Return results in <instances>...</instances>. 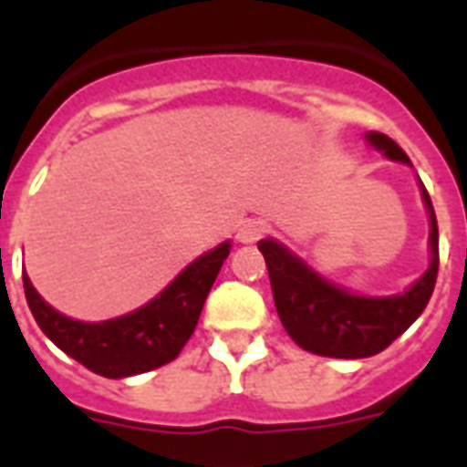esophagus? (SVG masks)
<instances>
[{
    "instance_id": "34e87169",
    "label": "esophagus",
    "mask_w": 467,
    "mask_h": 467,
    "mask_svg": "<svg viewBox=\"0 0 467 467\" xmlns=\"http://www.w3.org/2000/svg\"><path fill=\"white\" fill-rule=\"evenodd\" d=\"M265 233H267V224L263 220H247L237 227V243L254 244Z\"/></svg>"
}]
</instances>
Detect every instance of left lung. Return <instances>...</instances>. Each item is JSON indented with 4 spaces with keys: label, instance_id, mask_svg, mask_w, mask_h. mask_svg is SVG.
Returning <instances> with one entry per match:
<instances>
[{
    "label": "left lung",
    "instance_id": "left-lung-1",
    "mask_svg": "<svg viewBox=\"0 0 467 467\" xmlns=\"http://www.w3.org/2000/svg\"><path fill=\"white\" fill-rule=\"evenodd\" d=\"M365 142L392 162L410 164L408 154L385 134L365 132ZM420 197L431 223V234H428L431 263L428 270L402 293H352L343 285L323 277L303 257H297L290 247H285L273 237H265L257 243L267 263L280 323L303 350L323 358H343V360L370 358L385 350L420 317L438 277V223L422 182Z\"/></svg>",
    "mask_w": 467,
    "mask_h": 467
}]
</instances>
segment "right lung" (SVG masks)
Returning <instances> with one entry per match:
<instances>
[{"instance_id": "obj_1", "label": "right lung", "mask_w": 467, "mask_h": 467, "mask_svg": "<svg viewBox=\"0 0 467 467\" xmlns=\"http://www.w3.org/2000/svg\"><path fill=\"white\" fill-rule=\"evenodd\" d=\"M233 250V243L224 240L214 250H207L184 267L162 293L132 313L112 320L85 323L67 317L45 297L36 293L29 275L25 280L26 305L35 315L39 330L62 352L87 370L102 378H132L140 372L162 368L174 360L184 343L192 337L202 305L210 295L214 277Z\"/></svg>"}]
</instances>
